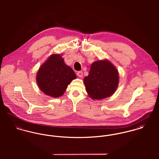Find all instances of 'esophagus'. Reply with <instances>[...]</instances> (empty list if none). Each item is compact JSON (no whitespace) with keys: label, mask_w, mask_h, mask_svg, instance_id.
Here are the masks:
<instances>
[{"label":"esophagus","mask_w":159,"mask_h":159,"mask_svg":"<svg viewBox=\"0 0 159 159\" xmlns=\"http://www.w3.org/2000/svg\"><path fill=\"white\" fill-rule=\"evenodd\" d=\"M77 75H78V77H80V78H81V77L83 76V71H78V72H77Z\"/></svg>","instance_id":"34e87169"}]
</instances>
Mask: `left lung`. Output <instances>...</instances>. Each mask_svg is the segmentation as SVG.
Here are the masks:
<instances>
[{
  "label": "left lung",
  "instance_id": "1",
  "mask_svg": "<svg viewBox=\"0 0 159 159\" xmlns=\"http://www.w3.org/2000/svg\"><path fill=\"white\" fill-rule=\"evenodd\" d=\"M84 83L88 95L93 100H102L112 95L119 84V73L108 60H99L92 64Z\"/></svg>",
  "mask_w": 159,
  "mask_h": 159
}]
</instances>
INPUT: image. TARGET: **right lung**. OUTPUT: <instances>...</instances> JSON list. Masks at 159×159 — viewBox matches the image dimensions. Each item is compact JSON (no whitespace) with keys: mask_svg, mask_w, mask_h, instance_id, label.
<instances>
[{"mask_svg":"<svg viewBox=\"0 0 159 159\" xmlns=\"http://www.w3.org/2000/svg\"><path fill=\"white\" fill-rule=\"evenodd\" d=\"M76 78L73 70L64 63L61 54L51 55L38 70L36 80L46 95L57 98L62 96L72 80Z\"/></svg>","mask_w":159,"mask_h":159,"instance_id":"add662e5","label":"right lung"}]
</instances>
